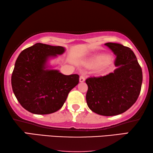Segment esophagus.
I'll return each instance as SVG.
<instances>
[{"label":"esophagus","instance_id":"obj_1","mask_svg":"<svg viewBox=\"0 0 153 153\" xmlns=\"http://www.w3.org/2000/svg\"><path fill=\"white\" fill-rule=\"evenodd\" d=\"M84 81H85V77H84V76H81L80 77H79V82H83Z\"/></svg>","mask_w":153,"mask_h":153}]
</instances>
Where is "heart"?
<instances>
[{"mask_svg": "<svg viewBox=\"0 0 153 153\" xmlns=\"http://www.w3.org/2000/svg\"><path fill=\"white\" fill-rule=\"evenodd\" d=\"M108 59L107 56H98L96 59L95 62H96V63L101 64V63H103V62L107 61Z\"/></svg>", "mask_w": 153, "mask_h": 153, "instance_id": "b5f03b06", "label": "heart"}]
</instances>
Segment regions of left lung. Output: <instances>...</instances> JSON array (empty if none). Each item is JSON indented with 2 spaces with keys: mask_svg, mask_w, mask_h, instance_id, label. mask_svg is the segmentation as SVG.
<instances>
[{
  "mask_svg": "<svg viewBox=\"0 0 153 153\" xmlns=\"http://www.w3.org/2000/svg\"><path fill=\"white\" fill-rule=\"evenodd\" d=\"M116 55L117 69L104 76L91 77L86 99L88 108L99 115L120 114L135 103L141 91L142 68L129 48L119 43L105 44Z\"/></svg>",
  "mask_w": 153,
  "mask_h": 153,
  "instance_id": "obj_1",
  "label": "left lung"
}]
</instances>
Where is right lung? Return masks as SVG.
<instances>
[{
  "mask_svg": "<svg viewBox=\"0 0 153 153\" xmlns=\"http://www.w3.org/2000/svg\"><path fill=\"white\" fill-rule=\"evenodd\" d=\"M65 48L37 43L24 50L17 59L11 86L18 102L35 114L54 113L62 107L69 93L79 83V76H66L49 69L50 58L62 54Z\"/></svg>",
  "mask_w": 153,
  "mask_h": 153,
  "instance_id": "add662e5",
  "label": "right lung"
}]
</instances>
